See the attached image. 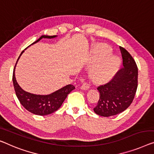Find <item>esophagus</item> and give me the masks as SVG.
<instances>
[{
	"mask_svg": "<svg viewBox=\"0 0 154 154\" xmlns=\"http://www.w3.org/2000/svg\"><path fill=\"white\" fill-rule=\"evenodd\" d=\"M90 86H91L90 84L87 83V82H84V83L82 84L81 88L83 89V90H88V89L90 88Z\"/></svg>",
	"mask_w": 154,
	"mask_h": 154,
	"instance_id": "34e87169",
	"label": "esophagus"
}]
</instances>
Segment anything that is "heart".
I'll list each match as a JSON object with an SVG mask.
<instances>
[{"instance_id":"1","label":"heart","mask_w":154,"mask_h":154,"mask_svg":"<svg viewBox=\"0 0 154 154\" xmlns=\"http://www.w3.org/2000/svg\"><path fill=\"white\" fill-rule=\"evenodd\" d=\"M111 48L106 44H99L93 52L94 60L97 61L90 70V76L94 82L105 83L113 77L120 65V60L113 54H109Z\"/></svg>"}]
</instances>
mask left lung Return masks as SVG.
<instances>
[{
	"label": "left lung",
	"mask_w": 154,
	"mask_h": 154,
	"mask_svg": "<svg viewBox=\"0 0 154 154\" xmlns=\"http://www.w3.org/2000/svg\"><path fill=\"white\" fill-rule=\"evenodd\" d=\"M120 49L124 67L109 83L97 87L100 99L93 110L100 116H113L125 111L136 95L138 73L136 61L127 50Z\"/></svg>",
	"instance_id": "left-lung-1"
}]
</instances>
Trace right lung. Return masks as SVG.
I'll return each mask as SVG.
<instances>
[{
    "mask_svg": "<svg viewBox=\"0 0 154 154\" xmlns=\"http://www.w3.org/2000/svg\"><path fill=\"white\" fill-rule=\"evenodd\" d=\"M57 35H42L38 39L34 41L31 45H33L34 43L38 42L41 38H53L57 37ZM30 45H29V46H30ZM23 52L24 50L20 53V56L18 57L13 71L12 80L16 95H17L18 99L22 106L32 113L37 115V116H46V115L54 113V111H57L61 107L64 100L67 97L68 94L71 91L74 90L75 87L72 84H68L59 89V90L54 91V93L45 95H36V94H32L25 91L18 85L15 77L16 66H17L18 59H19L20 57L21 56V54L23 53Z\"/></svg>",
    "mask_w": 154,
    "mask_h": 154,
    "instance_id": "obj_1",
    "label": "right lung"
}]
</instances>
